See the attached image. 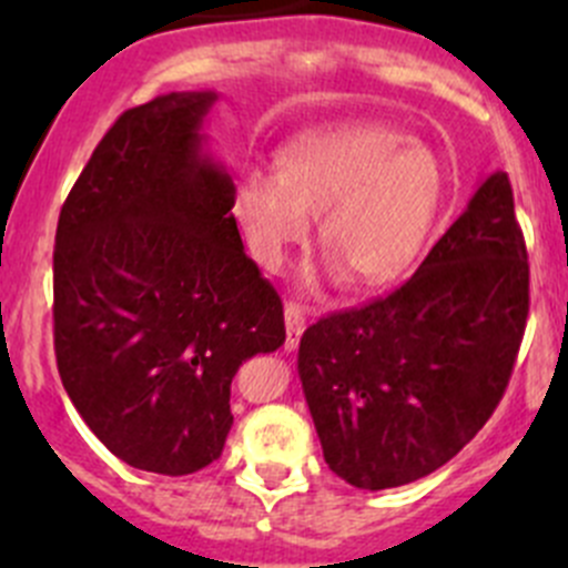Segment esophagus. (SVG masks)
<instances>
[{"label": "esophagus", "mask_w": 568, "mask_h": 568, "mask_svg": "<svg viewBox=\"0 0 568 568\" xmlns=\"http://www.w3.org/2000/svg\"><path fill=\"white\" fill-rule=\"evenodd\" d=\"M307 326V311L300 302H285V348L300 346V337Z\"/></svg>", "instance_id": "esophagus-1"}]
</instances>
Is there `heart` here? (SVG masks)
Here are the masks:
<instances>
[{"instance_id":"obj_1","label":"heart","mask_w":568,"mask_h":568,"mask_svg":"<svg viewBox=\"0 0 568 568\" xmlns=\"http://www.w3.org/2000/svg\"><path fill=\"white\" fill-rule=\"evenodd\" d=\"M443 203V168L432 148L379 123L313 131L285 145L277 173L244 170L236 214L252 255L280 268L285 252L307 236L318 214V239L354 283L398 277L426 242Z\"/></svg>"}]
</instances>
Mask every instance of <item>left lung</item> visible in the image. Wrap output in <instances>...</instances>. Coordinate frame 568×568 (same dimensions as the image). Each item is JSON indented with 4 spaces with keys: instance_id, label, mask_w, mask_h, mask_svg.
Returning <instances> with one entry per match:
<instances>
[{
    "instance_id": "1",
    "label": "left lung",
    "mask_w": 568,
    "mask_h": 568,
    "mask_svg": "<svg viewBox=\"0 0 568 568\" xmlns=\"http://www.w3.org/2000/svg\"><path fill=\"white\" fill-rule=\"evenodd\" d=\"M528 307L511 181L495 173L404 285L302 335L300 379L332 473L376 491L454 459L506 393Z\"/></svg>"
}]
</instances>
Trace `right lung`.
I'll return each instance as SVG.
<instances>
[{"label": "right lung", "instance_id": "obj_1", "mask_svg": "<svg viewBox=\"0 0 568 568\" xmlns=\"http://www.w3.org/2000/svg\"><path fill=\"white\" fill-rule=\"evenodd\" d=\"M216 93L125 109L54 236V354L90 432L136 469L220 459L239 365L285 343L283 302L239 236L236 186L203 151Z\"/></svg>", "mask_w": 568, "mask_h": 568}]
</instances>
